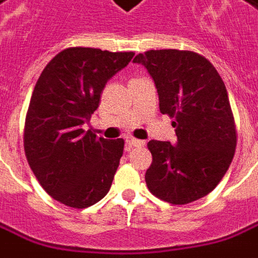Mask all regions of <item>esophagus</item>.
<instances>
[{
	"label": "esophagus",
	"mask_w": 258,
	"mask_h": 258,
	"mask_svg": "<svg viewBox=\"0 0 258 258\" xmlns=\"http://www.w3.org/2000/svg\"><path fill=\"white\" fill-rule=\"evenodd\" d=\"M127 144H128L130 147H143V145H145L144 141H141V140H137V138H133V137L127 140Z\"/></svg>",
	"instance_id": "esophagus-1"
}]
</instances>
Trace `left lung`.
<instances>
[{"mask_svg": "<svg viewBox=\"0 0 258 258\" xmlns=\"http://www.w3.org/2000/svg\"><path fill=\"white\" fill-rule=\"evenodd\" d=\"M151 75L159 110L168 114L176 144L148 143L152 164L145 182L152 195L186 205L210 194L225 176L236 150V125L227 90L215 66L196 52L148 50L134 57Z\"/></svg>", "mask_w": 258, "mask_h": 258, "instance_id": "8db88e82", "label": "left lung"}]
</instances>
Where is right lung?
<instances>
[{"mask_svg": "<svg viewBox=\"0 0 258 258\" xmlns=\"http://www.w3.org/2000/svg\"><path fill=\"white\" fill-rule=\"evenodd\" d=\"M134 52L68 48L50 60L38 79L24 131L28 164L55 201L85 209L110 190L124 140H106L85 131L100 94Z\"/></svg>", "mask_w": 258, "mask_h": 258, "instance_id": "1", "label": "right lung"}]
</instances>
